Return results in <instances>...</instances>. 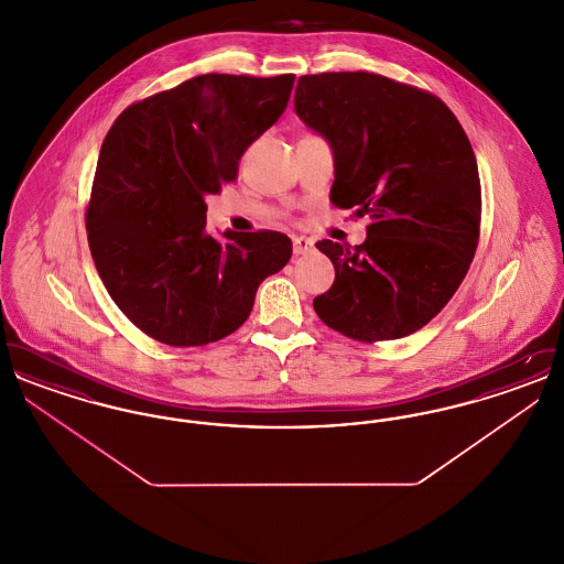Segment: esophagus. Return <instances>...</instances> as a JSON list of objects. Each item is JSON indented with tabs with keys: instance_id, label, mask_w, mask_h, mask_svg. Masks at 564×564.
<instances>
[{
	"instance_id": "1",
	"label": "esophagus",
	"mask_w": 564,
	"mask_h": 564,
	"mask_svg": "<svg viewBox=\"0 0 564 564\" xmlns=\"http://www.w3.org/2000/svg\"><path fill=\"white\" fill-rule=\"evenodd\" d=\"M315 247V242L311 239H304V237H294V253L295 256H306L311 253Z\"/></svg>"
}]
</instances>
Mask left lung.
Here are the masks:
<instances>
[{
    "label": "left lung",
    "mask_w": 564,
    "mask_h": 564,
    "mask_svg": "<svg viewBox=\"0 0 564 564\" xmlns=\"http://www.w3.org/2000/svg\"><path fill=\"white\" fill-rule=\"evenodd\" d=\"M294 109L332 145V203L372 219L352 249L317 242L336 281L315 313L361 343L421 329L455 295L478 245L480 175L463 127L430 93L366 72L302 76Z\"/></svg>",
    "instance_id": "obj_1"
}]
</instances>
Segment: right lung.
Wrapping results in <instances>:
<instances>
[{
  "mask_svg": "<svg viewBox=\"0 0 564 564\" xmlns=\"http://www.w3.org/2000/svg\"><path fill=\"white\" fill-rule=\"evenodd\" d=\"M294 74H205L124 109L101 145L86 212L111 300L171 347H203L247 322L260 283L292 258L281 232H207L209 194L288 108Z\"/></svg>",
  "mask_w": 564,
  "mask_h": 564,
  "instance_id": "1",
  "label": "right lung"
}]
</instances>
